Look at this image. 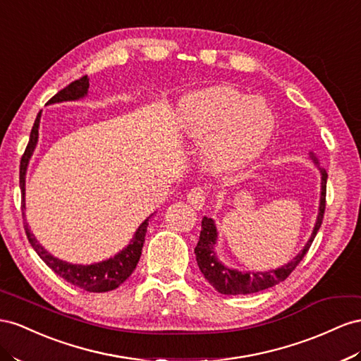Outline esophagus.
<instances>
[{
	"label": "esophagus",
	"mask_w": 361,
	"mask_h": 361,
	"mask_svg": "<svg viewBox=\"0 0 361 361\" xmlns=\"http://www.w3.org/2000/svg\"><path fill=\"white\" fill-rule=\"evenodd\" d=\"M187 199H188V203L192 204V207L199 211L203 208L204 200H207V192H204V190L200 187H194L187 194Z\"/></svg>",
	"instance_id": "34e87169"
}]
</instances>
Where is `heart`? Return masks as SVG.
Returning a JSON list of instances; mask_svg holds the SVG:
<instances>
[{
  "label": "heart",
  "instance_id": "obj_1",
  "mask_svg": "<svg viewBox=\"0 0 361 361\" xmlns=\"http://www.w3.org/2000/svg\"><path fill=\"white\" fill-rule=\"evenodd\" d=\"M276 126L271 106L226 85L183 95L178 104L180 136L203 142L202 158L216 173H231L255 162L266 150Z\"/></svg>",
  "mask_w": 361,
  "mask_h": 361
}]
</instances>
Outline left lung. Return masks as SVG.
Instances as JSON below:
<instances>
[{"label":"left lung","instance_id":"8db88e82","mask_svg":"<svg viewBox=\"0 0 361 361\" xmlns=\"http://www.w3.org/2000/svg\"><path fill=\"white\" fill-rule=\"evenodd\" d=\"M311 159L314 161L317 169L320 171V202H319V212L317 219L314 223L313 232L305 243L304 249H302L298 255L288 261L287 264L281 266L275 270H267V271H241L237 269H231L223 264V262L217 258L216 253V245H217V228L216 223L212 219L203 217L202 220V231L200 237L197 241V246L194 249L197 259V266L203 274L204 279H207L209 284L216 288L221 295H252L257 293V291L266 290L279 284L281 281H284L291 271L296 269V266L305 257L308 252L311 243H313L316 233L322 225L324 220V212H325V197H326V179L328 174L325 169L319 165L317 158L314 153H310Z\"/></svg>","mask_w":361,"mask_h":361}]
</instances>
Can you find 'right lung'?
I'll list each match as a JSON object with an SVG mask.
<instances>
[{"instance_id":"obj_1","label":"right lung","mask_w":361,"mask_h":361,"mask_svg":"<svg viewBox=\"0 0 361 361\" xmlns=\"http://www.w3.org/2000/svg\"><path fill=\"white\" fill-rule=\"evenodd\" d=\"M87 87H90V79H87V75H85L82 79L70 83L66 87H63L62 91L57 92L53 99L48 102V104L80 100L87 94ZM39 121H41V112L37 114L35 120L33 129L30 133V141L27 144V149L21 159V167H19V187H21V192H23V214L25 211V174H27L28 162H30L37 144ZM152 216H149L141 223L138 229H136V232L133 233V238L123 250H120L116 255L108 259L94 262V264H73V262H66L63 259L56 258L50 252L45 250L41 246V243L36 240L33 232H30V228H28L27 223L24 226H25L27 238L30 241L32 247L36 250L37 255L41 257V259L54 271L56 275H59L66 282H70V284L83 288L86 291H92V293H104V291H111V290H115L116 287H120L123 282L132 275V271L135 270L136 264H138L140 261L141 250L145 240V232H147L149 220Z\"/></svg>"}]
</instances>
